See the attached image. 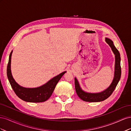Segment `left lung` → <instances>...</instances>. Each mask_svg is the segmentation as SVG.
I'll list each match as a JSON object with an SVG mask.
<instances>
[{
    "label": "left lung",
    "instance_id": "obj_1",
    "mask_svg": "<svg viewBox=\"0 0 131 131\" xmlns=\"http://www.w3.org/2000/svg\"><path fill=\"white\" fill-rule=\"evenodd\" d=\"M105 41L112 48L113 52L115 55V72L114 77L112 84L107 88L105 90L102 91L100 93H92L86 92L83 91L79 85V83L76 78H75V91L79 97L82 101L89 102H98L105 100L106 99L109 97L111 94L113 92L114 90L115 89L119 81L121 74V69L120 66V54L117 49L114 46L113 42L108 38H105Z\"/></svg>",
    "mask_w": 131,
    "mask_h": 131
}]
</instances>
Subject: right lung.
Returning <instances> with one entry per match:
<instances>
[{"label":"right lung","mask_w":131,"mask_h":131,"mask_svg":"<svg viewBox=\"0 0 131 131\" xmlns=\"http://www.w3.org/2000/svg\"><path fill=\"white\" fill-rule=\"evenodd\" d=\"M11 51L7 66V76L10 84L17 96L22 100L32 103H40L47 101L52 95L57 84L66 72H64L51 79L45 84L37 88H26L19 85L13 77L11 71Z\"/></svg>","instance_id":"obj_1"}]
</instances>
